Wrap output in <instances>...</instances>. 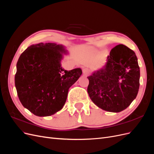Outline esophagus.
Wrapping results in <instances>:
<instances>
[{"label":"esophagus","mask_w":154,"mask_h":154,"mask_svg":"<svg viewBox=\"0 0 154 154\" xmlns=\"http://www.w3.org/2000/svg\"><path fill=\"white\" fill-rule=\"evenodd\" d=\"M83 74H85V75L87 76L91 73V70L88 68H84L83 69Z\"/></svg>","instance_id":"34e87169"}]
</instances>
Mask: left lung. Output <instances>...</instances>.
<instances>
[{"mask_svg":"<svg viewBox=\"0 0 154 154\" xmlns=\"http://www.w3.org/2000/svg\"><path fill=\"white\" fill-rule=\"evenodd\" d=\"M87 78V92L93 103L104 110L119 112L137 95L140 70L136 55L126 45H116L105 66Z\"/></svg>","mask_w":154,"mask_h":154,"instance_id":"obj_1","label":"left lung"}]
</instances>
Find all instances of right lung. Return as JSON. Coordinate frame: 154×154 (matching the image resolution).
<instances>
[{
	"label": "right lung",
	"instance_id": "add662e5",
	"mask_svg": "<svg viewBox=\"0 0 154 154\" xmlns=\"http://www.w3.org/2000/svg\"><path fill=\"white\" fill-rule=\"evenodd\" d=\"M67 53L62 45L40 43L31 45L17 63L15 84L25 108L37 116H51L66 103L69 88L82 74L80 68L64 70L60 62Z\"/></svg>",
	"mask_w": 154,
	"mask_h": 154
}]
</instances>
